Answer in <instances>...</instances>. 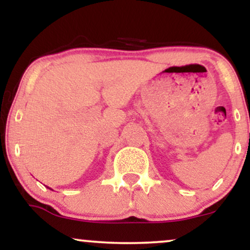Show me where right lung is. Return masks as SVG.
Returning a JSON list of instances; mask_svg holds the SVG:
<instances>
[{"label": "right lung", "instance_id": "obj_1", "mask_svg": "<svg viewBox=\"0 0 250 250\" xmlns=\"http://www.w3.org/2000/svg\"><path fill=\"white\" fill-rule=\"evenodd\" d=\"M47 188H49V187H47ZM50 189V190H53V189H51V188H49Z\"/></svg>", "mask_w": 250, "mask_h": 250}]
</instances>
